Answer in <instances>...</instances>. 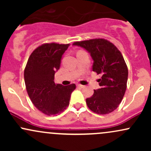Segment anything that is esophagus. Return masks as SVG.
Returning <instances> with one entry per match:
<instances>
[{"mask_svg":"<svg viewBox=\"0 0 151 151\" xmlns=\"http://www.w3.org/2000/svg\"><path fill=\"white\" fill-rule=\"evenodd\" d=\"M77 86H78V87H80V88H83V87H84V86H83V85H81V84H77Z\"/></svg>","mask_w":151,"mask_h":151,"instance_id":"1","label":"esophagus"}]
</instances>
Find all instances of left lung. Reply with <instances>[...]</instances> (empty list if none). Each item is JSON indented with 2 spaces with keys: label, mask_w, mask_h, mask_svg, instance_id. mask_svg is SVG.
Instances as JSON below:
<instances>
[{
  "label": "left lung",
  "mask_w": 151,
  "mask_h": 151,
  "mask_svg": "<svg viewBox=\"0 0 151 151\" xmlns=\"http://www.w3.org/2000/svg\"><path fill=\"white\" fill-rule=\"evenodd\" d=\"M73 45L86 50L93 63V72L101 74L98 80L101 87L93 90L86 102L90 110L98 114H107L117 109L124 98L128 80V68L117 47L104 39L76 42Z\"/></svg>",
  "instance_id": "obj_1"
}]
</instances>
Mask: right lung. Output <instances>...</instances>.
Segmentation results:
<instances>
[{"mask_svg":"<svg viewBox=\"0 0 151 151\" xmlns=\"http://www.w3.org/2000/svg\"><path fill=\"white\" fill-rule=\"evenodd\" d=\"M70 44L46 43L38 47L30 55L24 71L29 97L38 110L47 116L64 111L76 88L74 84L63 86L55 83V74Z\"/></svg>","mask_w":151,"mask_h":151,"instance_id":"add662e5","label":"right lung"}]
</instances>
